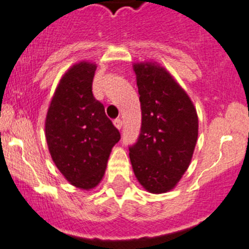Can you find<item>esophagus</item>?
I'll list each match as a JSON object with an SVG mask.
<instances>
[{"instance_id":"1","label":"esophagus","mask_w":249,"mask_h":249,"mask_svg":"<svg viewBox=\"0 0 249 249\" xmlns=\"http://www.w3.org/2000/svg\"><path fill=\"white\" fill-rule=\"evenodd\" d=\"M113 124H114V126L117 127V129H122V126H123V122H122V119H119V118H117V119L113 120Z\"/></svg>"}]
</instances>
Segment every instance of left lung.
<instances>
[{
  "instance_id": "8db88e82",
  "label": "left lung",
  "mask_w": 249,
  "mask_h": 249,
  "mask_svg": "<svg viewBox=\"0 0 249 249\" xmlns=\"http://www.w3.org/2000/svg\"><path fill=\"white\" fill-rule=\"evenodd\" d=\"M141 102V131L129 147L139 182L151 194L173 190L190 163L198 136L196 108L159 64H134Z\"/></svg>"
}]
</instances>
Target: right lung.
Returning a JSON list of instances; mask_svg holds the SVG:
<instances>
[{"mask_svg":"<svg viewBox=\"0 0 249 249\" xmlns=\"http://www.w3.org/2000/svg\"><path fill=\"white\" fill-rule=\"evenodd\" d=\"M97 66L74 64L60 79L45 122L46 140L52 160L75 187H96L105 175L113 146L120 132L93 97Z\"/></svg>","mask_w":249,"mask_h":249,"instance_id":"right-lung-1","label":"right lung"}]
</instances>
